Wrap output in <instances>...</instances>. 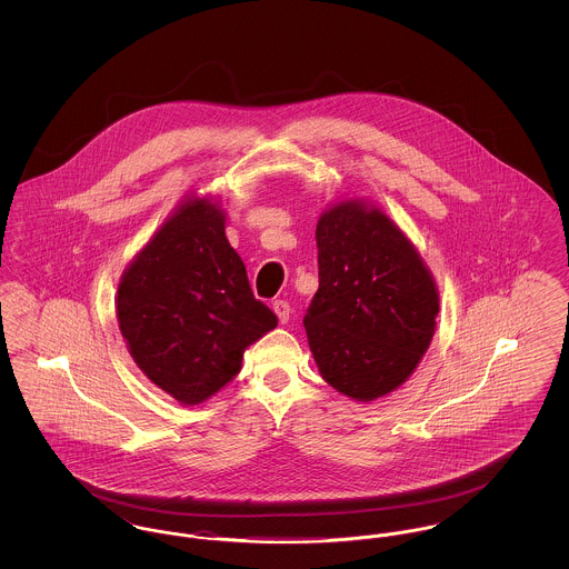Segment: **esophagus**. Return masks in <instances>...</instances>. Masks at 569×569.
Here are the masks:
<instances>
[{"label": "esophagus", "instance_id": "34e87169", "mask_svg": "<svg viewBox=\"0 0 569 569\" xmlns=\"http://www.w3.org/2000/svg\"><path fill=\"white\" fill-rule=\"evenodd\" d=\"M272 311H274V316L279 318L281 325H286V322L290 320V313H292L288 300H274V302H272Z\"/></svg>", "mask_w": 569, "mask_h": 569}]
</instances>
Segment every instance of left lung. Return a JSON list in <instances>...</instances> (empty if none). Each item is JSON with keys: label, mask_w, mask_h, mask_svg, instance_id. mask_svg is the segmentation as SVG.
I'll return each instance as SVG.
<instances>
[{"label": "left lung", "mask_w": 569, "mask_h": 569, "mask_svg": "<svg viewBox=\"0 0 569 569\" xmlns=\"http://www.w3.org/2000/svg\"><path fill=\"white\" fill-rule=\"evenodd\" d=\"M320 288L305 313L322 378L356 401L406 381L433 339L439 295L416 247L379 209L346 200L316 228Z\"/></svg>", "instance_id": "1"}]
</instances>
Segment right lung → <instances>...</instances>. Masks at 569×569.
Masks as SVG:
<instances>
[{
    "instance_id": "add662e5",
    "label": "right lung",
    "mask_w": 569,
    "mask_h": 569,
    "mask_svg": "<svg viewBox=\"0 0 569 569\" xmlns=\"http://www.w3.org/2000/svg\"><path fill=\"white\" fill-rule=\"evenodd\" d=\"M226 216L190 198L126 269L117 318L140 371L183 406H198L241 371L243 352L277 326L256 300Z\"/></svg>"
}]
</instances>
